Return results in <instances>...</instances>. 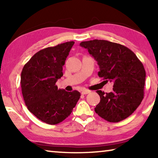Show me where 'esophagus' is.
<instances>
[{
  "label": "esophagus",
  "instance_id": "34e87169",
  "mask_svg": "<svg viewBox=\"0 0 158 158\" xmlns=\"http://www.w3.org/2000/svg\"><path fill=\"white\" fill-rule=\"evenodd\" d=\"M90 92V90H86V89H84V90H81V94L82 95H86V94H89Z\"/></svg>",
  "mask_w": 158,
  "mask_h": 158
}]
</instances>
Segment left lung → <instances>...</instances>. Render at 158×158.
Here are the masks:
<instances>
[{"instance_id": "1", "label": "left lung", "mask_w": 158, "mask_h": 158, "mask_svg": "<svg viewBox=\"0 0 158 158\" xmlns=\"http://www.w3.org/2000/svg\"><path fill=\"white\" fill-rule=\"evenodd\" d=\"M80 46L98 62V76L114 82L113 91L97 93L100 102L95 111L111 123L130 116L142 101L146 71L142 63L132 51L123 45L103 40L81 42Z\"/></svg>"}]
</instances>
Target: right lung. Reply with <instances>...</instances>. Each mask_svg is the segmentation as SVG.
<instances>
[{
    "mask_svg": "<svg viewBox=\"0 0 158 158\" xmlns=\"http://www.w3.org/2000/svg\"><path fill=\"white\" fill-rule=\"evenodd\" d=\"M74 42H67L37 52L23 66L21 87L29 111L40 121L56 125L68 117L81 94L58 89L56 83L63 75L69 51Z\"/></svg>",
    "mask_w": 158,
    "mask_h": 158,
    "instance_id": "obj_1",
    "label": "right lung"
}]
</instances>
